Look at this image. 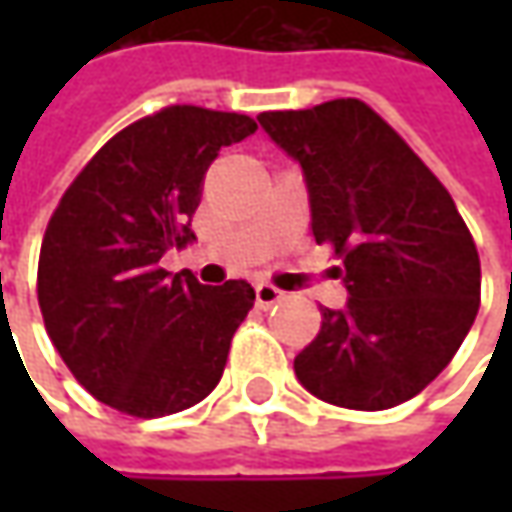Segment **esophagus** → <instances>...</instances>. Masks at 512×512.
Segmentation results:
<instances>
[{
	"label": "esophagus",
	"mask_w": 512,
	"mask_h": 512,
	"mask_svg": "<svg viewBox=\"0 0 512 512\" xmlns=\"http://www.w3.org/2000/svg\"><path fill=\"white\" fill-rule=\"evenodd\" d=\"M285 299V293L279 290V287L267 285V282H262V285H256V305L262 307V310H267V307L279 305Z\"/></svg>",
	"instance_id": "1"
}]
</instances>
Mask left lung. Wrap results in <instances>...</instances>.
I'll return each mask as SVG.
<instances>
[{
    "label": "left lung",
    "mask_w": 512,
    "mask_h": 512,
    "mask_svg": "<svg viewBox=\"0 0 512 512\" xmlns=\"http://www.w3.org/2000/svg\"><path fill=\"white\" fill-rule=\"evenodd\" d=\"M299 162L316 242L344 259L347 305L296 356L316 399L387 410L413 399L456 356L479 313L482 267L450 193L376 110L333 99L259 116Z\"/></svg>",
    "instance_id": "1"
}]
</instances>
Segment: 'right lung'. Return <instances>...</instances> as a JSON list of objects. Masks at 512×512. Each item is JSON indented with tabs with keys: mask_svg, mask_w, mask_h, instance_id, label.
Here are the masks:
<instances>
[{
	"mask_svg": "<svg viewBox=\"0 0 512 512\" xmlns=\"http://www.w3.org/2000/svg\"><path fill=\"white\" fill-rule=\"evenodd\" d=\"M256 122L173 105L116 133L65 190L39 253V307L76 382L122 413L170 416L219 384L253 307L245 279L202 285L159 259L190 245L219 150Z\"/></svg>",
	"mask_w": 512,
	"mask_h": 512,
	"instance_id": "1",
	"label": "right lung"
}]
</instances>
